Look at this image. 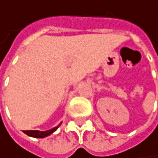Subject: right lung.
<instances>
[{
	"mask_svg": "<svg viewBox=\"0 0 158 158\" xmlns=\"http://www.w3.org/2000/svg\"><path fill=\"white\" fill-rule=\"evenodd\" d=\"M60 126V125H59ZM59 126L55 127V128H53L51 130H48V131H38V130H30V131H24V134H26L27 135L29 136H32V137H38V138H44L45 136H48L50 135L51 134H53L55 132L58 128Z\"/></svg>",
	"mask_w": 158,
	"mask_h": 158,
	"instance_id": "add662e5",
	"label": "right lung"
}]
</instances>
